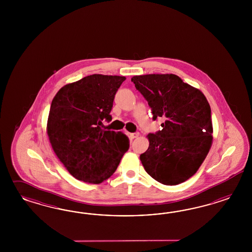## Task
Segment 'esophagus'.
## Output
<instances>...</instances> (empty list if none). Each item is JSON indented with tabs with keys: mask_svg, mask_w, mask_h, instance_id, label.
Wrapping results in <instances>:
<instances>
[{
	"mask_svg": "<svg viewBox=\"0 0 252 252\" xmlns=\"http://www.w3.org/2000/svg\"><path fill=\"white\" fill-rule=\"evenodd\" d=\"M129 136L132 139H134V138H137V137H139V136H140V134H139L138 132H137V133H131Z\"/></svg>",
	"mask_w": 252,
	"mask_h": 252,
	"instance_id": "obj_1",
	"label": "esophagus"
}]
</instances>
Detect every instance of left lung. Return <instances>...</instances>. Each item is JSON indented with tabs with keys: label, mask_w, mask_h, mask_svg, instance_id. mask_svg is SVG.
<instances>
[{
	"label": "left lung",
	"mask_w": 252,
	"mask_h": 252,
	"mask_svg": "<svg viewBox=\"0 0 252 252\" xmlns=\"http://www.w3.org/2000/svg\"><path fill=\"white\" fill-rule=\"evenodd\" d=\"M131 81L162 129L149 134L140 160L156 181L175 186L196 174L213 142L211 107L204 94L173 74L135 76Z\"/></svg>",
	"instance_id": "left-lung-1"
}]
</instances>
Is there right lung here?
I'll return each instance as SVG.
<instances>
[{
	"label": "right lung",
	"instance_id": "obj_1",
	"mask_svg": "<svg viewBox=\"0 0 252 252\" xmlns=\"http://www.w3.org/2000/svg\"><path fill=\"white\" fill-rule=\"evenodd\" d=\"M125 76L94 74L65 85L52 101L47 134L56 156L77 180L99 184L117 169L129 149L122 132L101 128Z\"/></svg>",
	"mask_w": 252,
	"mask_h": 252
}]
</instances>
